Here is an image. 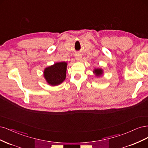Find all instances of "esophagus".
<instances>
[{
  "mask_svg": "<svg viewBox=\"0 0 148 148\" xmlns=\"http://www.w3.org/2000/svg\"><path fill=\"white\" fill-rule=\"evenodd\" d=\"M75 58L77 61H80L81 58H82V56H81V55L80 54H76L75 55Z\"/></svg>",
  "mask_w": 148,
  "mask_h": 148,
  "instance_id": "esophagus-1",
  "label": "esophagus"
}]
</instances>
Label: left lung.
I'll return each instance as SVG.
<instances>
[{"label":"left lung","mask_w":148,"mask_h":148,"mask_svg":"<svg viewBox=\"0 0 148 148\" xmlns=\"http://www.w3.org/2000/svg\"><path fill=\"white\" fill-rule=\"evenodd\" d=\"M93 73L95 75H96V77H99L100 76H101L103 75V69L101 68H94L93 69Z\"/></svg>","instance_id":"left-lung-1"}]
</instances>
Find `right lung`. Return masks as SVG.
Here are the masks:
<instances>
[{
    "label": "right lung",
    "instance_id": "right-lung-1",
    "mask_svg": "<svg viewBox=\"0 0 148 148\" xmlns=\"http://www.w3.org/2000/svg\"><path fill=\"white\" fill-rule=\"evenodd\" d=\"M68 63L66 62H58L48 66L44 70V77L47 84L51 86L60 85L66 79Z\"/></svg>",
    "mask_w": 148,
    "mask_h": 148
}]
</instances>
